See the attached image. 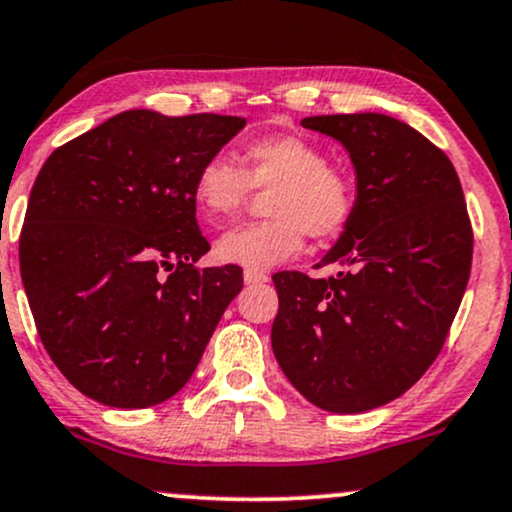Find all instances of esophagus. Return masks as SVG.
Returning <instances> with one entry per match:
<instances>
[{
	"instance_id": "34e87169",
	"label": "esophagus",
	"mask_w": 512,
	"mask_h": 512,
	"mask_svg": "<svg viewBox=\"0 0 512 512\" xmlns=\"http://www.w3.org/2000/svg\"><path fill=\"white\" fill-rule=\"evenodd\" d=\"M243 279H245V283H248V286H255V283H267L269 276L264 272H255V269H245Z\"/></svg>"
}]
</instances>
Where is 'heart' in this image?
Instances as JSON below:
<instances>
[{"label": "heart", "mask_w": 512, "mask_h": 512, "mask_svg": "<svg viewBox=\"0 0 512 512\" xmlns=\"http://www.w3.org/2000/svg\"><path fill=\"white\" fill-rule=\"evenodd\" d=\"M252 188H272L264 205L272 219L226 231L214 245L219 262L272 269L298 255L305 236L326 243L353 221V178L300 135L252 140L243 150V169L224 152L207 157L195 174L193 197L207 224L219 226L243 209Z\"/></svg>", "instance_id": "1"}]
</instances>
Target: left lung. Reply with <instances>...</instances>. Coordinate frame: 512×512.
I'll list each match as a JSON object with an SVG mask.
<instances>
[{
  "mask_svg": "<svg viewBox=\"0 0 512 512\" xmlns=\"http://www.w3.org/2000/svg\"><path fill=\"white\" fill-rule=\"evenodd\" d=\"M355 166V214L324 255L329 279L274 274L276 362L341 415L403 396L432 367L467 288L472 226L460 178L434 143L386 114L307 116Z\"/></svg>",
  "mask_w": 512,
  "mask_h": 512,
  "instance_id": "obj_1",
  "label": "left lung"
}]
</instances>
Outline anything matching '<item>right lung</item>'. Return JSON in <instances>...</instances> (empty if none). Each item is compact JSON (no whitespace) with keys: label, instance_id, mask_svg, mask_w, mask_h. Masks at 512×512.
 <instances>
[{"label":"right lung","instance_id":"1","mask_svg":"<svg viewBox=\"0 0 512 512\" xmlns=\"http://www.w3.org/2000/svg\"><path fill=\"white\" fill-rule=\"evenodd\" d=\"M245 126L240 116H112L42 164L18 260L40 341L97 403L150 408L193 377L243 288L236 264L197 269L209 250L193 183Z\"/></svg>","mask_w":512,"mask_h":512}]
</instances>
